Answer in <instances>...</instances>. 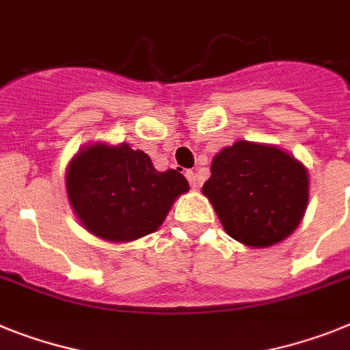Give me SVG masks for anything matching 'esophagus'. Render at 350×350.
I'll return each instance as SVG.
<instances>
[{"instance_id":"1","label":"esophagus","mask_w":350,"mask_h":350,"mask_svg":"<svg viewBox=\"0 0 350 350\" xmlns=\"http://www.w3.org/2000/svg\"><path fill=\"white\" fill-rule=\"evenodd\" d=\"M187 180H189V183H190V187H192V189H198L199 187V178H198V174H196V172H193V170H187Z\"/></svg>"}]
</instances>
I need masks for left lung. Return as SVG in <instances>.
Masks as SVG:
<instances>
[{"mask_svg":"<svg viewBox=\"0 0 350 350\" xmlns=\"http://www.w3.org/2000/svg\"><path fill=\"white\" fill-rule=\"evenodd\" d=\"M202 193L231 239L270 247L295 231L310 198L306 167L275 146L239 140L211 161Z\"/></svg>","mask_w":350,"mask_h":350,"instance_id":"8db88e82","label":"left lung"}]
</instances>
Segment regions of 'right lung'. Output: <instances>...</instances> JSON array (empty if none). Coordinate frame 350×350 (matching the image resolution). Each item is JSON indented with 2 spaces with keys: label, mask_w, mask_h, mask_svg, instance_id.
I'll list each match as a JSON object with an SVG mask.
<instances>
[{
  "label": "right lung",
  "mask_w": 350,
  "mask_h": 350,
  "mask_svg": "<svg viewBox=\"0 0 350 350\" xmlns=\"http://www.w3.org/2000/svg\"><path fill=\"white\" fill-rule=\"evenodd\" d=\"M70 206L85 230L108 242H131L157 231L189 181L174 169H154L128 144H90L66 172Z\"/></svg>",
  "instance_id": "1"
}]
</instances>
